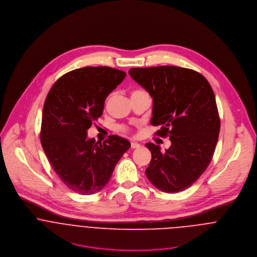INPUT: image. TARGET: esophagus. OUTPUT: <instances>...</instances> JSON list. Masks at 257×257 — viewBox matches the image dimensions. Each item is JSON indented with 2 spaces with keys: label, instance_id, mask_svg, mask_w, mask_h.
I'll list each match as a JSON object with an SVG mask.
<instances>
[{
  "label": "esophagus",
  "instance_id": "obj_1",
  "mask_svg": "<svg viewBox=\"0 0 257 257\" xmlns=\"http://www.w3.org/2000/svg\"><path fill=\"white\" fill-rule=\"evenodd\" d=\"M131 147H132V148H140L141 145L138 144V143H136V142H132V143H131Z\"/></svg>",
  "mask_w": 257,
  "mask_h": 257
}]
</instances>
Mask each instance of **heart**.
Instances as JSON below:
<instances>
[{
	"label": "heart",
	"mask_w": 257,
	"mask_h": 257,
	"mask_svg": "<svg viewBox=\"0 0 257 257\" xmlns=\"http://www.w3.org/2000/svg\"><path fill=\"white\" fill-rule=\"evenodd\" d=\"M119 128H120V130H121V131H123V132H125V131H127V130H126V127H124V126H120V127H119Z\"/></svg>",
	"instance_id": "b5f03b06"
}]
</instances>
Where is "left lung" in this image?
Masks as SVG:
<instances>
[{
    "instance_id": "8db88e82",
    "label": "left lung",
    "mask_w": 257,
    "mask_h": 257,
    "mask_svg": "<svg viewBox=\"0 0 257 257\" xmlns=\"http://www.w3.org/2000/svg\"><path fill=\"white\" fill-rule=\"evenodd\" d=\"M128 73L153 99L150 122L160 126L155 135L171 142L164 152L146 145L151 152L147 177L162 192H181L205 172L216 149L220 123L214 91L202 74L182 67L132 68Z\"/></svg>"
}]
</instances>
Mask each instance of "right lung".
<instances>
[{
	"label": "right lung",
	"instance_id": "obj_1",
	"mask_svg": "<svg viewBox=\"0 0 257 257\" xmlns=\"http://www.w3.org/2000/svg\"><path fill=\"white\" fill-rule=\"evenodd\" d=\"M125 76L107 66L75 69L54 83L44 102L41 146L60 180L80 195L102 190L131 147L118 136H110L103 144L87 138V131L103 113L106 98Z\"/></svg>",
	"mask_w": 257,
	"mask_h": 257
}]
</instances>
